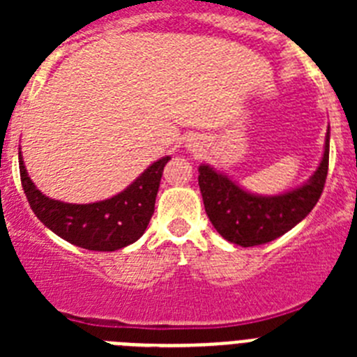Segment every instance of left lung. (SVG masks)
<instances>
[{
    "label": "left lung",
    "instance_id": "1",
    "mask_svg": "<svg viewBox=\"0 0 357 357\" xmlns=\"http://www.w3.org/2000/svg\"><path fill=\"white\" fill-rule=\"evenodd\" d=\"M329 169V130L324 155L309 181L286 193L263 197L248 193L223 173L202 164L198 185L206 213L214 229L227 241L255 247L273 241L301 223L317 206Z\"/></svg>",
    "mask_w": 357,
    "mask_h": 357
}]
</instances>
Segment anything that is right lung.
I'll return each mask as SVG.
<instances>
[{"mask_svg": "<svg viewBox=\"0 0 357 357\" xmlns=\"http://www.w3.org/2000/svg\"><path fill=\"white\" fill-rule=\"evenodd\" d=\"M169 155L155 160L127 189L94 204H68L43 195L30 181L19 151V173L31 211L52 232L80 248L114 252L128 247L146 230L155 209L160 176Z\"/></svg>", "mask_w": 357, "mask_h": 357, "instance_id": "right-lung-1", "label": "right lung"}]
</instances>
